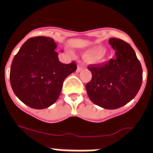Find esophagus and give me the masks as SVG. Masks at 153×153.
<instances>
[{
	"instance_id": "34e87169",
	"label": "esophagus",
	"mask_w": 153,
	"mask_h": 153,
	"mask_svg": "<svg viewBox=\"0 0 153 153\" xmlns=\"http://www.w3.org/2000/svg\"><path fill=\"white\" fill-rule=\"evenodd\" d=\"M84 66H83V64H81V63H79L78 64V67H77V70H76V71L77 72H79V71H81V70H83V69H84Z\"/></svg>"
}]
</instances>
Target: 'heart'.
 Listing matches in <instances>:
<instances>
[{
	"label": "heart",
	"mask_w": 153,
	"mask_h": 153,
	"mask_svg": "<svg viewBox=\"0 0 153 153\" xmlns=\"http://www.w3.org/2000/svg\"><path fill=\"white\" fill-rule=\"evenodd\" d=\"M106 51L102 50L101 47H95L89 50L86 53V57L89 60H93L96 62H101L106 57Z\"/></svg>",
	"instance_id": "b5f03b06"
}]
</instances>
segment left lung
Listing matches in <instances>:
<instances>
[{"instance_id":"8db88e82","label":"left lung","mask_w":153,"mask_h":153,"mask_svg":"<svg viewBox=\"0 0 153 153\" xmlns=\"http://www.w3.org/2000/svg\"><path fill=\"white\" fill-rule=\"evenodd\" d=\"M109 42L116 51V58L100 64L89 65L92 79L86 89L93 103L113 109L136 97L143 82V69L128 43L118 38H110Z\"/></svg>"}]
</instances>
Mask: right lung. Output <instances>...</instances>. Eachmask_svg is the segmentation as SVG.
<instances>
[{"label":"right lung","mask_w":153,"mask_h":153,"mask_svg":"<svg viewBox=\"0 0 153 153\" xmlns=\"http://www.w3.org/2000/svg\"><path fill=\"white\" fill-rule=\"evenodd\" d=\"M56 43L51 37L28 39L14 56L10 71L12 90L20 100L33 109H45L57 100L67 76L76 71V62H60Z\"/></svg>","instance_id":"1"}]
</instances>
